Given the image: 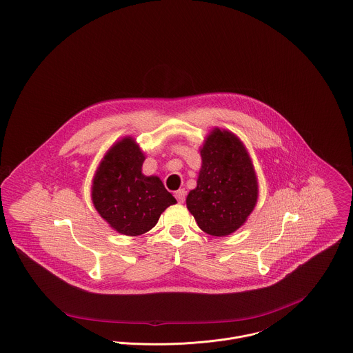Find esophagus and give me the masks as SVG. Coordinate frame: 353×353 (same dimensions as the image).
<instances>
[{
    "label": "esophagus",
    "mask_w": 353,
    "mask_h": 353,
    "mask_svg": "<svg viewBox=\"0 0 353 353\" xmlns=\"http://www.w3.org/2000/svg\"><path fill=\"white\" fill-rule=\"evenodd\" d=\"M185 190H179V191H176L174 192V196H176V199L180 202V203H183L184 201H185Z\"/></svg>",
    "instance_id": "obj_1"
}]
</instances>
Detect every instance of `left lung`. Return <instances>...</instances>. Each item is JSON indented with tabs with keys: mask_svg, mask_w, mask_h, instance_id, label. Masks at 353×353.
I'll return each mask as SVG.
<instances>
[{
	"mask_svg": "<svg viewBox=\"0 0 353 353\" xmlns=\"http://www.w3.org/2000/svg\"><path fill=\"white\" fill-rule=\"evenodd\" d=\"M202 169L196 188L187 196V208L199 228L213 236L236 231L257 202V179L241 140L214 129L202 150Z\"/></svg>",
	"mask_w": 353,
	"mask_h": 353,
	"instance_id": "8db88e82",
	"label": "left lung"
}]
</instances>
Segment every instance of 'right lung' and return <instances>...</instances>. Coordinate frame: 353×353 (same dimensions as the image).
<instances>
[{
  "label": "right lung",
  "mask_w": 353,
  "mask_h": 353,
  "mask_svg": "<svg viewBox=\"0 0 353 353\" xmlns=\"http://www.w3.org/2000/svg\"><path fill=\"white\" fill-rule=\"evenodd\" d=\"M144 154L130 137L117 143L101 161L92 187L100 216L119 234L137 236L150 231L174 196L155 177L141 173Z\"/></svg>",
  "instance_id": "right-lung-1"
}]
</instances>
